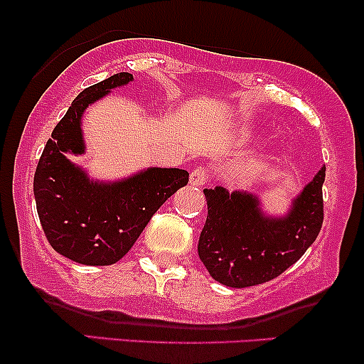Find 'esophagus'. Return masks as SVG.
<instances>
[{"mask_svg": "<svg viewBox=\"0 0 364 364\" xmlns=\"http://www.w3.org/2000/svg\"><path fill=\"white\" fill-rule=\"evenodd\" d=\"M207 181V171L203 168L193 169V173L190 174V183L193 186H202Z\"/></svg>", "mask_w": 364, "mask_h": 364, "instance_id": "1", "label": "esophagus"}]
</instances>
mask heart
<instances>
[{
    "label": "heart",
    "instance_id": "1",
    "mask_svg": "<svg viewBox=\"0 0 364 364\" xmlns=\"http://www.w3.org/2000/svg\"><path fill=\"white\" fill-rule=\"evenodd\" d=\"M258 166H260V161H258V159L252 157V159H246V161L241 162L240 169L243 171V173H252V171H255V169L258 168Z\"/></svg>",
    "mask_w": 364,
    "mask_h": 364
}]
</instances>
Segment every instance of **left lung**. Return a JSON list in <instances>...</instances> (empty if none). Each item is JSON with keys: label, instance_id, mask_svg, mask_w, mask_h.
Wrapping results in <instances>:
<instances>
[{"label": "left lung", "instance_id": "1", "mask_svg": "<svg viewBox=\"0 0 364 364\" xmlns=\"http://www.w3.org/2000/svg\"><path fill=\"white\" fill-rule=\"evenodd\" d=\"M323 181L325 166L292 198L284 215L262 210V200L252 191L205 188L207 220L198 257L212 279L240 289L272 281L298 262L323 223Z\"/></svg>", "mask_w": 364, "mask_h": 364}]
</instances>
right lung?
Segmentation results:
<instances>
[{
	"instance_id": "obj_1",
	"label": "right lung",
	"mask_w": 364,
	"mask_h": 364,
	"mask_svg": "<svg viewBox=\"0 0 364 364\" xmlns=\"http://www.w3.org/2000/svg\"><path fill=\"white\" fill-rule=\"evenodd\" d=\"M133 82L116 73L87 87L53 129L34 176L37 214L48 241L82 265H112L127 255L159 207L188 183V171L147 168L116 181L92 179L68 159L85 154L83 112L112 89Z\"/></svg>"
}]
</instances>
